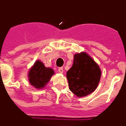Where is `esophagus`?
<instances>
[{
  "label": "esophagus",
  "mask_w": 126,
  "mask_h": 126,
  "mask_svg": "<svg viewBox=\"0 0 126 126\" xmlns=\"http://www.w3.org/2000/svg\"><path fill=\"white\" fill-rule=\"evenodd\" d=\"M63 68H58V72H59L60 73H61V74H62L63 73Z\"/></svg>",
  "instance_id": "34e87169"
}]
</instances>
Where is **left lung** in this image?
I'll return each mask as SVG.
<instances>
[{
  "label": "left lung",
  "mask_w": 126,
  "mask_h": 126,
  "mask_svg": "<svg viewBox=\"0 0 126 126\" xmlns=\"http://www.w3.org/2000/svg\"><path fill=\"white\" fill-rule=\"evenodd\" d=\"M101 74L100 67L88 54H76L66 73L70 90L79 98L90 94L98 87Z\"/></svg>",
  "instance_id": "8db88e82"
}]
</instances>
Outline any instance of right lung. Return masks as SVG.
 I'll return each mask as SVG.
<instances>
[{
  "label": "right lung",
  "mask_w": 126,
  "mask_h": 126,
  "mask_svg": "<svg viewBox=\"0 0 126 126\" xmlns=\"http://www.w3.org/2000/svg\"><path fill=\"white\" fill-rule=\"evenodd\" d=\"M54 72L50 68H46L44 64L36 60L28 72V80L32 86L37 89L43 88L50 80Z\"/></svg>",
  "instance_id": "1"
}]
</instances>
